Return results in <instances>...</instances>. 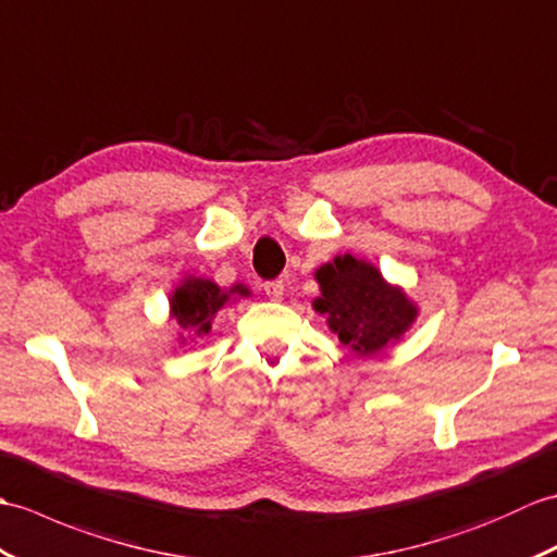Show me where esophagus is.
<instances>
[{"label": "esophagus", "mask_w": 557, "mask_h": 557, "mask_svg": "<svg viewBox=\"0 0 557 557\" xmlns=\"http://www.w3.org/2000/svg\"><path fill=\"white\" fill-rule=\"evenodd\" d=\"M283 290H286V283H283L281 278H274V281H267L264 283V293L269 295L271 300H281L283 298Z\"/></svg>", "instance_id": "esophagus-1"}]
</instances>
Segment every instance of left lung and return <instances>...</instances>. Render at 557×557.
<instances>
[{
  "mask_svg": "<svg viewBox=\"0 0 557 557\" xmlns=\"http://www.w3.org/2000/svg\"><path fill=\"white\" fill-rule=\"evenodd\" d=\"M317 281L321 298L314 300V310L326 314L341 343L362 357L398 341L417 317V307L400 288L388 286L376 267L352 255L317 269Z\"/></svg>",
  "mask_w": 557,
  "mask_h": 557,
  "instance_id": "1",
  "label": "left lung"
}]
</instances>
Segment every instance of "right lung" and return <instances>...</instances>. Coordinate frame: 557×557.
I'll list each match as a JSON object with an SVG mask.
<instances>
[{"label": "right lung", "instance_id": "add662e5", "mask_svg": "<svg viewBox=\"0 0 557 557\" xmlns=\"http://www.w3.org/2000/svg\"><path fill=\"white\" fill-rule=\"evenodd\" d=\"M231 295H250L245 286L221 290L216 283L205 278H185L171 295V317L185 333H209L214 314L228 302Z\"/></svg>", "mask_w": 557, "mask_h": 557}]
</instances>
